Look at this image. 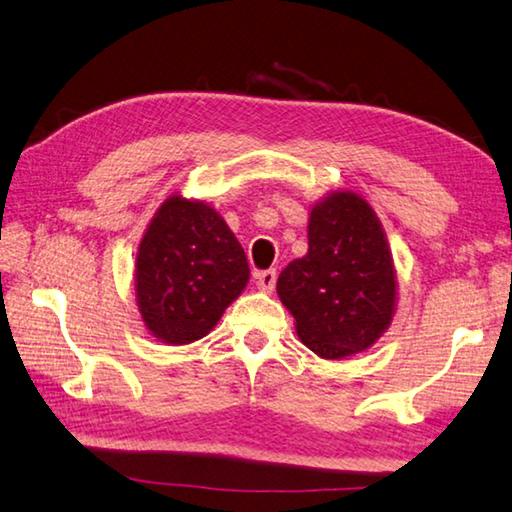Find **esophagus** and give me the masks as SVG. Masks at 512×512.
<instances>
[{
	"instance_id": "esophagus-1",
	"label": "esophagus",
	"mask_w": 512,
	"mask_h": 512,
	"mask_svg": "<svg viewBox=\"0 0 512 512\" xmlns=\"http://www.w3.org/2000/svg\"><path fill=\"white\" fill-rule=\"evenodd\" d=\"M255 284L262 293H273V288L277 284V273L275 270H262V273L255 275Z\"/></svg>"
}]
</instances>
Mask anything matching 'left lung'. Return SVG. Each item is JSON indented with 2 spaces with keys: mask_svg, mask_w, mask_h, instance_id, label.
<instances>
[{
  "mask_svg": "<svg viewBox=\"0 0 512 512\" xmlns=\"http://www.w3.org/2000/svg\"><path fill=\"white\" fill-rule=\"evenodd\" d=\"M302 342L322 359L373 346L397 310V273L377 213L353 190H333L310 208L308 253L277 279Z\"/></svg>",
  "mask_w": 512,
  "mask_h": 512,
  "instance_id": "8db88e82",
  "label": "left lung"
}]
</instances>
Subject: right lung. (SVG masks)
Here are the masks:
<instances>
[{"label":"right lung","instance_id":"1","mask_svg":"<svg viewBox=\"0 0 512 512\" xmlns=\"http://www.w3.org/2000/svg\"><path fill=\"white\" fill-rule=\"evenodd\" d=\"M250 279L244 248L217 210L170 195L135 259V299L146 330L168 346L206 337Z\"/></svg>","mask_w":512,"mask_h":512}]
</instances>
